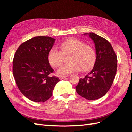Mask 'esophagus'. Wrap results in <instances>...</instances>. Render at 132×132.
Wrapping results in <instances>:
<instances>
[{
    "label": "esophagus",
    "instance_id": "1",
    "mask_svg": "<svg viewBox=\"0 0 132 132\" xmlns=\"http://www.w3.org/2000/svg\"><path fill=\"white\" fill-rule=\"evenodd\" d=\"M68 77V75H65V76H59V79L60 80H62L63 79H65V78Z\"/></svg>",
    "mask_w": 132,
    "mask_h": 132
}]
</instances>
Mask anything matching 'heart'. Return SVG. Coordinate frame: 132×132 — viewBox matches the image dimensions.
Returning <instances> with one entry per match:
<instances>
[{
    "mask_svg": "<svg viewBox=\"0 0 132 132\" xmlns=\"http://www.w3.org/2000/svg\"><path fill=\"white\" fill-rule=\"evenodd\" d=\"M61 50L56 48H51L48 52V59L50 63L55 68L61 66L64 56H69L66 65L62 66L58 70L60 75L69 74L81 70L87 71L94 66L97 59L95 49L90 45L86 44L81 40L70 38L60 44Z\"/></svg>",
    "mask_w": 132,
    "mask_h": 132,
    "instance_id": "b5f03b06",
    "label": "heart"
}]
</instances>
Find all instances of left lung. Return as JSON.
Here are the masks:
<instances>
[{
    "label": "left lung",
    "instance_id": "8db88e82",
    "mask_svg": "<svg viewBox=\"0 0 132 132\" xmlns=\"http://www.w3.org/2000/svg\"><path fill=\"white\" fill-rule=\"evenodd\" d=\"M88 34L95 44L97 59L88 75L80 79L76 92L88 100L101 98L110 89L117 68V56L110 42L95 33Z\"/></svg>",
    "mask_w": 132,
    "mask_h": 132
}]
</instances>
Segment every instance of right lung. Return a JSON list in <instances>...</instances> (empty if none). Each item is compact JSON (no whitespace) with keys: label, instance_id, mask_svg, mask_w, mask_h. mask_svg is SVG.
Here are the masks:
<instances>
[{"label":"right lung","instance_id":"1","mask_svg":"<svg viewBox=\"0 0 132 132\" xmlns=\"http://www.w3.org/2000/svg\"><path fill=\"white\" fill-rule=\"evenodd\" d=\"M55 41L50 37H35L21 44L15 53L13 73L15 82L21 93L32 101L48 100L60 80L51 76L54 70L48 59Z\"/></svg>","mask_w":132,"mask_h":132}]
</instances>
